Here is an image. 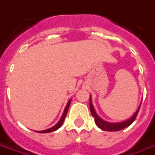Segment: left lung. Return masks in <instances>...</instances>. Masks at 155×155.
Segmentation results:
<instances>
[{"label":"left lung","mask_w":155,"mask_h":155,"mask_svg":"<svg viewBox=\"0 0 155 155\" xmlns=\"http://www.w3.org/2000/svg\"><path fill=\"white\" fill-rule=\"evenodd\" d=\"M140 106L137 110L136 112L134 114L133 116L130 118L129 120L123 121V122H120V123H110V122H107V121H104V120H102L96 114V112H95L94 109V106L92 104V102H91V98H90V109H91V112L92 116L94 118V122H95L96 125L100 129L105 130V131H119V130H123L124 128L130 126V124L133 123L134 121L135 120V119H136L137 114H138L139 110H140Z\"/></svg>","instance_id":"8db88e82"}]
</instances>
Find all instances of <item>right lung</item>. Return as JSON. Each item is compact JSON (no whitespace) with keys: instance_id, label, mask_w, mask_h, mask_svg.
<instances>
[{"instance_id":"right-lung-1","label":"right lung","mask_w":155,"mask_h":155,"mask_svg":"<svg viewBox=\"0 0 155 155\" xmlns=\"http://www.w3.org/2000/svg\"><path fill=\"white\" fill-rule=\"evenodd\" d=\"M71 100L69 101V102L67 103V105H66V107L64 108V110L63 112V114H62V116H61V120L58 121V123L54 125L53 127H51L50 129H48V130H42V131H35V132H37V133H50V132H53V131H55V130H57L59 128H61V126L62 125V124L64 122V119H65V117H66V114H67L68 112V109L70 107V104H71Z\"/></svg>"}]
</instances>
